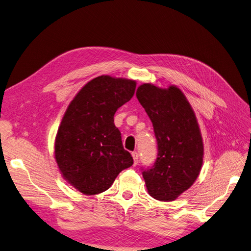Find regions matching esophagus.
<instances>
[{
    "mask_svg": "<svg viewBox=\"0 0 251 251\" xmlns=\"http://www.w3.org/2000/svg\"><path fill=\"white\" fill-rule=\"evenodd\" d=\"M132 156H133V159H134V164L136 165V164L138 163V161H139V155H138L137 151H133Z\"/></svg>",
    "mask_w": 251,
    "mask_h": 251,
    "instance_id": "esophagus-1",
    "label": "esophagus"
}]
</instances>
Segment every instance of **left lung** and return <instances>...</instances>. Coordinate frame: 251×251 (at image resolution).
<instances>
[{
  "label": "left lung",
  "instance_id": "1",
  "mask_svg": "<svg viewBox=\"0 0 251 251\" xmlns=\"http://www.w3.org/2000/svg\"><path fill=\"white\" fill-rule=\"evenodd\" d=\"M153 124L158 155L153 166L141 168L149 194L173 201L193 185L201 171L203 142L195 113L181 90L143 83L136 92Z\"/></svg>",
  "mask_w": 251,
  "mask_h": 251
}]
</instances>
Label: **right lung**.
<instances>
[{
	"label": "right lung",
	"instance_id": "add662e5",
	"mask_svg": "<svg viewBox=\"0 0 251 251\" xmlns=\"http://www.w3.org/2000/svg\"><path fill=\"white\" fill-rule=\"evenodd\" d=\"M134 80L101 75L90 80L68 107L55 138V159L64 178L85 195L100 194L133 164L114 114L133 97Z\"/></svg>",
	"mask_w": 251,
	"mask_h": 251
}]
</instances>
